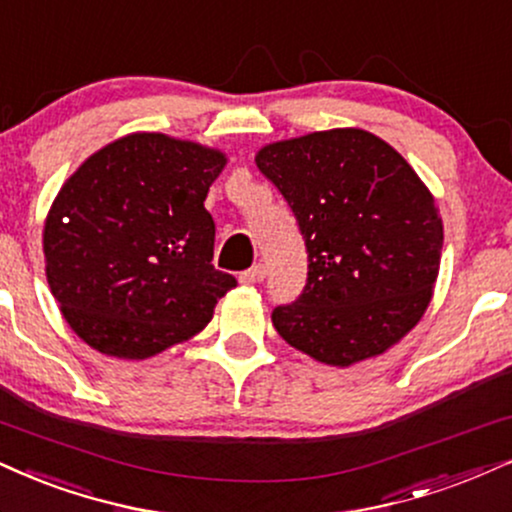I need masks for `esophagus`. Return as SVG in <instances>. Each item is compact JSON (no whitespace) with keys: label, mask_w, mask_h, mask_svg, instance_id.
Masks as SVG:
<instances>
[{"label":"esophagus","mask_w":512,"mask_h":512,"mask_svg":"<svg viewBox=\"0 0 512 512\" xmlns=\"http://www.w3.org/2000/svg\"><path fill=\"white\" fill-rule=\"evenodd\" d=\"M263 280H266V266H261V263L239 275V282H244V285H258Z\"/></svg>","instance_id":"1"}]
</instances>
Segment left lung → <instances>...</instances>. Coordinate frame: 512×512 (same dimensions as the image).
I'll return each instance as SVG.
<instances>
[{
  "mask_svg": "<svg viewBox=\"0 0 512 512\" xmlns=\"http://www.w3.org/2000/svg\"><path fill=\"white\" fill-rule=\"evenodd\" d=\"M256 166L308 251L304 292L273 311L277 334L334 368L401 342L430 306L444 244L439 208L410 163L368 130L334 128L266 144Z\"/></svg>",
  "mask_w": 512,
  "mask_h": 512,
  "instance_id": "1",
  "label": "left lung"
}]
</instances>
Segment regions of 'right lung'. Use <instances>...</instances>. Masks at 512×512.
Instances as JSON below:
<instances>
[{"label": "right lung", "instance_id": "obj_1", "mask_svg": "<svg viewBox=\"0 0 512 512\" xmlns=\"http://www.w3.org/2000/svg\"><path fill=\"white\" fill-rule=\"evenodd\" d=\"M225 163L220 149L132 132L63 182L44 220V270L82 342L144 361L211 323L237 285L213 268L216 223L204 208Z\"/></svg>", "mask_w": 512, "mask_h": 512}]
</instances>
